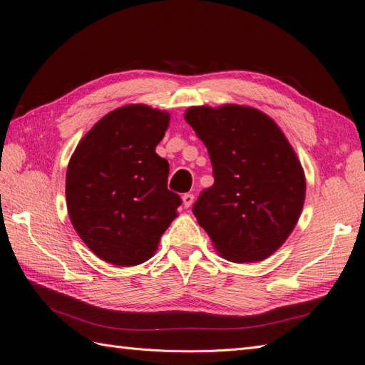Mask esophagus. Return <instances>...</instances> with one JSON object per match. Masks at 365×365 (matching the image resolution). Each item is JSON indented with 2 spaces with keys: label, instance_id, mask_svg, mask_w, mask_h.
I'll return each mask as SVG.
<instances>
[{
  "label": "esophagus",
  "instance_id": "1",
  "mask_svg": "<svg viewBox=\"0 0 365 365\" xmlns=\"http://www.w3.org/2000/svg\"><path fill=\"white\" fill-rule=\"evenodd\" d=\"M193 200H195V196L192 193H184L182 195V204H184L185 209H189V207L193 204Z\"/></svg>",
  "mask_w": 365,
  "mask_h": 365
}]
</instances>
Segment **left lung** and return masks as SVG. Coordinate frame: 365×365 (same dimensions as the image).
I'll return each mask as SVG.
<instances>
[{
    "instance_id": "left-lung-1",
    "label": "left lung",
    "mask_w": 365,
    "mask_h": 365,
    "mask_svg": "<svg viewBox=\"0 0 365 365\" xmlns=\"http://www.w3.org/2000/svg\"><path fill=\"white\" fill-rule=\"evenodd\" d=\"M184 118L213 167V185L193 205L198 224L224 259L269 258L293 232L305 200L304 169L289 140L250 106H195Z\"/></svg>"
}]
</instances>
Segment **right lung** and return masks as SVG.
<instances>
[{
    "mask_svg": "<svg viewBox=\"0 0 365 365\" xmlns=\"http://www.w3.org/2000/svg\"><path fill=\"white\" fill-rule=\"evenodd\" d=\"M170 115L145 104L118 107L78 143L66 173L67 212L83 242L103 261L130 267L155 255L178 216L167 189L169 163L155 152Z\"/></svg>",
    "mask_w": 365,
    "mask_h": 365,
    "instance_id": "add662e5",
    "label": "right lung"
}]
</instances>
